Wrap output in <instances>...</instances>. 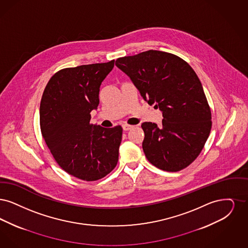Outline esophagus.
<instances>
[{
  "instance_id": "obj_1",
  "label": "esophagus",
  "mask_w": 248,
  "mask_h": 248,
  "mask_svg": "<svg viewBox=\"0 0 248 248\" xmlns=\"http://www.w3.org/2000/svg\"><path fill=\"white\" fill-rule=\"evenodd\" d=\"M132 127H133V126H131V125H128V124H123V125H122V129H123V130H125V131H127V130H129V129H132Z\"/></svg>"
}]
</instances>
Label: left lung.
Masks as SVG:
<instances>
[{
    "label": "left lung",
    "instance_id": "obj_1",
    "mask_svg": "<svg viewBox=\"0 0 248 248\" xmlns=\"http://www.w3.org/2000/svg\"><path fill=\"white\" fill-rule=\"evenodd\" d=\"M149 105L159 108L162 125L143 122L142 149L148 161L175 172L202 151L211 129V112L194 69L182 58L149 50L116 61Z\"/></svg>",
    "mask_w": 248,
    "mask_h": 248
}]
</instances>
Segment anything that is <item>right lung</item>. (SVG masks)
Instances as JSON below:
<instances>
[{"instance_id": "right-lung-1", "label": "right lung", "mask_w": 248, "mask_h": 248, "mask_svg": "<svg viewBox=\"0 0 248 248\" xmlns=\"http://www.w3.org/2000/svg\"><path fill=\"white\" fill-rule=\"evenodd\" d=\"M115 61L78 65L55 73L43 92L40 122L43 139L65 172L93 182L118 164L122 128L91 124L100 86Z\"/></svg>"}]
</instances>
